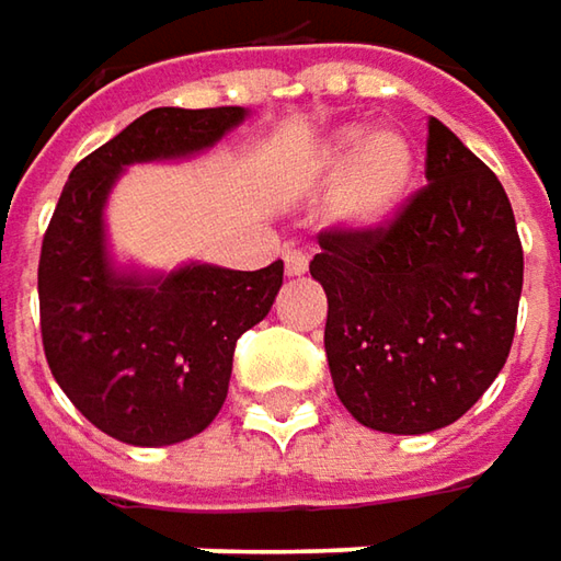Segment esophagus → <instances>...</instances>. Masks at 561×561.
I'll return each mask as SVG.
<instances>
[{
    "instance_id": "34e87169",
    "label": "esophagus",
    "mask_w": 561,
    "mask_h": 561,
    "mask_svg": "<svg viewBox=\"0 0 561 561\" xmlns=\"http://www.w3.org/2000/svg\"><path fill=\"white\" fill-rule=\"evenodd\" d=\"M284 268H287V277H299L309 268V259L299 249H284Z\"/></svg>"
}]
</instances>
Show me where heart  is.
I'll use <instances>...</instances> for the list:
<instances>
[{
  "label": "heart",
  "mask_w": 561,
  "mask_h": 561,
  "mask_svg": "<svg viewBox=\"0 0 561 561\" xmlns=\"http://www.w3.org/2000/svg\"><path fill=\"white\" fill-rule=\"evenodd\" d=\"M321 171L336 178L346 171L334 205L336 227L368 237L390 225L415 184V146L397 130H371L346 124L321 152Z\"/></svg>",
  "instance_id": "obj_1"
}]
</instances>
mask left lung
<instances>
[{
    "mask_svg": "<svg viewBox=\"0 0 561 561\" xmlns=\"http://www.w3.org/2000/svg\"><path fill=\"white\" fill-rule=\"evenodd\" d=\"M324 353L350 415L380 434L459 421L506 365L525 255L503 184L427 121V186L383 230L318 237Z\"/></svg>",
    "mask_w": 561,
    "mask_h": 561,
    "instance_id": "1",
    "label": "left lung"
}]
</instances>
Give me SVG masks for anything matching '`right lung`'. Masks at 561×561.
I'll use <instances>...</instances> for the list:
<instances>
[{
    "label": "right lung",
    "mask_w": 561,
    "mask_h": 561,
    "mask_svg": "<svg viewBox=\"0 0 561 561\" xmlns=\"http://www.w3.org/2000/svg\"><path fill=\"white\" fill-rule=\"evenodd\" d=\"M249 108H152L77 164L39 252V331L53 377L102 434L171 446L203 434L227 399L233 346L274 306L284 262L233 271L121 265L105 205L130 164L208 152Z\"/></svg>",
    "instance_id": "1"
}]
</instances>
